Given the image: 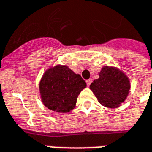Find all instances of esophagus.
I'll list each match as a JSON object with an SVG mask.
<instances>
[{
	"label": "esophagus",
	"instance_id": "esophagus-1",
	"mask_svg": "<svg viewBox=\"0 0 152 152\" xmlns=\"http://www.w3.org/2000/svg\"><path fill=\"white\" fill-rule=\"evenodd\" d=\"M86 83H87V85H88V87L89 86V85H91V83H92V79H88L86 80Z\"/></svg>",
	"mask_w": 152,
	"mask_h": 152
}]
</instances>
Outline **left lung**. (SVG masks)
Here are the masks:
<instances>
[{
    "label": "left lung",
    "instance_id": "1",
    "mask_svg": "<svg viewBox=\"0 0 152 152\" xmlns=\"http://www.w3.org/2000/svg\"><path fill=\"white\" fill-rule=\"evenodd\" d=\"M90 89L100 104L107 108H118L125 102L130 89V80L115 67L104 66L99 78L93 80Z\"/></svg>",
    "mask_w": 152,
    "mask_h": 152
}]
</instances>
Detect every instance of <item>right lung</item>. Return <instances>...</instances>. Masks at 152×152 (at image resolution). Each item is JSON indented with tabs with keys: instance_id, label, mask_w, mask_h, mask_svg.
Segmentation results:
<instances>
[{
	"instance_id": "add662e5",
	"label": "right lung",
	"mask_w": 152,
	"mask_h": 152,
	"mask_svg": "<svg viewBox=\"0 0 152 152\" xmlns=\"http://www.w3.org/2000/svg\"><path fill=\"white\" fill-rule=\"evenodd\" d=\"M86 83L66 65L50 67L39 82L42 102L46 107L59 113H67L76 107L77 97Z\"/></svg>"
}]
</instances>
